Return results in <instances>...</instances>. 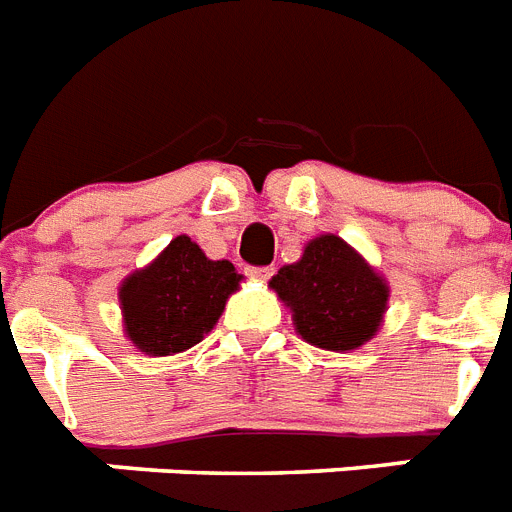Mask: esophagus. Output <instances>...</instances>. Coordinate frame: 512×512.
I'll use <instances>...</instances> for the list:
<instances>
[{"instance_id":"esophagus-1","label":"esophagus","mask_w":512,"mask_h":512,"mask_svg":"<svg viewBox=\"0 0 512 512\" xmlns=\"http://www.w3.org/2000/svg\"><path fill=\"white\" fill-rule=\"evenodd\" d=\"M273 273H276L273 265H265V268H247V276L252 278V281H268Z\"/></svg>"}]
</instances>
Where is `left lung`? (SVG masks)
Returning <instances> with one entry per match:
<instances>
[{"mask_svg":"<svg viewBox=\"0 0 512 512\" xmlns=\"http://www.w3.org/2000/svg\"><path fill=\"white\" fill-rule=\"evenodd\" d=\"M270 289L291 309L296 333L325 351H354L375 336L388 309L385 278L341 236L307 242L299 263L283 265Z\"/></svg>","mask_w":512,"mask_h":512,"instance_id":"left-lung-1","label":"left lung"}]
</instances>
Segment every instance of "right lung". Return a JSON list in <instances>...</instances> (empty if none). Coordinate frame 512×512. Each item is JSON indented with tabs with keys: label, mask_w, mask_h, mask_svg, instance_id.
<instances>
[{
	"label": "right lung",
	"mask_w": 512,
	"mask_h": 512,
	"mask_svg": "<svg viewBox=\"0 0 512 512\" xmlns=\"http://www.w3.org/2000/svg\"><path fill=\"white\" fill-rule=\"evenodd\" d=\"M239 281L229 260H208L190 236H176L119 286L124 333L150 356L192 349L213 330Z\"/></svg>",
	"instance_id": "add662e5"
}]
</instances>
